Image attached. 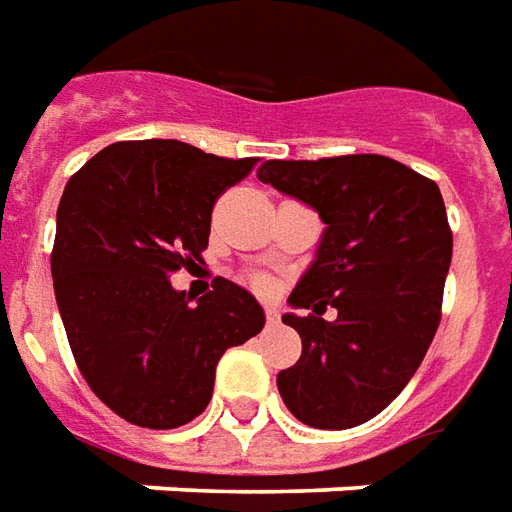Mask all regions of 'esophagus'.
Returning <instances> with one entry per match:
<instances>
[{
    "label": "esophagus",
    "mask_w": 512,
    "mask_h": 512,
    "mask_svg": "<svg viewBox=\"0 0 512 512\" xmlns=\"http://www.w3.org/2000/svg\"><path fill=\"white\" fill-rule=\"evenodd\" d=\"M264 317H267V322H270V325H278V322H281V311H278L275 306H267L264 308Z\"/></svg>",
    "instance_id": "obj_1"
}]
</instances>
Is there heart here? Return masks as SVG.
Wrapping results in <instances>:
<instances>
[{
	"mask_svg": "<svg viewBox=\"0 0 512 512\" xmlns=\"http://www.w3.org/2000/svg\"><path fill=\"white\" fill-rule=\"evenodd\" d=\"M256 286H259V289H267V286H270V284H267L264 278H256Z\"/></svg>",
	"mask_w": 512,
	"mask_h": 512,
	"instance_id": "1",
	"label": "heart"
}]
</instances>
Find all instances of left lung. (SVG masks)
Masks as SVG:
<instances>
[{"label": "left lung", "mask_w": 512, "mask_h": 512, "mask_svg": "<svg viewBox=\"0 0 512 512\" xmlns=\"http://www.w3.org/2000/svg\"><path fill=\"white\" fill-rule=\"evenodd\" d=\"M256 176L325 223L289 295V306L311 314H284L303 339L297 364L278 372L284 405L317 430L369 422L408 386L441 322L452 262L441 190L380 154L270 159ZM328 305L333 323L321 320Z\"/></svg>", "instance_id": "8db88e82"}]
</instances>
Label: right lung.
Segmentation results:
<instances>
[{
	"mask_svg": "<svg viewBox=\"0 0 512 512\" xmlns=\"http://www.w3.org/2000/svg\"><path fill=\"white\" fill-rule=\"evenodd\" d=\"M253 165L181 140H129L65 184L54 297L82 378L126 422H192L212 400L220 355L264 328V308L234 281L217 278L198 303L170 284L201 262L212 206Z\"/></svg>",
	"mask_w": 512,
	"mask_h": 512,
	"instance_id": "1",
	"label": "right lung"
}]
</instances>
